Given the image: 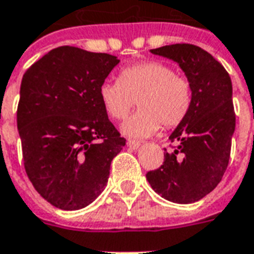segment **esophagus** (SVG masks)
Here are the masks:
<instances>
[{"instance_id":"34e87169","label":"esophagus","mask_w":254,"mask_h":254,"mask_svg":"<svg viewBox=\"0 0 254 254\" xmlns=\"http://www.w3.org/2000/svg\"><path fill=\"white\" fill-rule=\"evenodd\" d=\"M127 147L132 149H137L140 145H141V143L140 141H137V140H127Z\"/></svg>"}]
</instances>
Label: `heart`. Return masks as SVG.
I'll list each match as a JSON object with an SVG mask.
<instances>
[{"label": "heart", "instance_id": "heart-1", "mask_svg": "<svg viewBox=\"0 0 254 254\" xmlns=\"http://www.w3.org/2000/svg\"><path fill=\"white\" fill-rule=\"evenodd\" d=\"M99 99L107 116L122 121L134 100L138 111L127 120L122 130L127 136L145 137L163 129H173L185 121L193 103V88L185 76L160 61L133 64L121 69L118 81L105 83Z\"/></svg>", "mask_w": 254, "mask_h": 254}]
</instances>
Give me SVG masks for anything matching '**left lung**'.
Masks as SVG:
<instances>
[{"label": "left lung", "mask_w": 254, "mask_h": 254, "mask_svg": "<svg viewBox=\"0 0 254 254\" xmlns=\"http://www.w3.org/2000/svg\"><path fill=\"white\" fill-rule=\"evenodd\" d=\"M151 53L180 64L191 84L193 103L169 137L177 147L165 148L163 165L148 171L147 180L169 201H198L218 187L229 166L235 129L231 78L222 64L194 45L176 43Z\"/></svg>", "instance_id": "obj_1"}]
</instances>
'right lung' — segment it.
<instances>
[{
  "label": "right lung",
  "mask_w": 254,
  "mask_h": 254,
  "mask_svg": "<svg viewBox=\"0 0 254 254\" xmlns=\"http://www.w3.org/2000/svg\"><path fill=\"white\" fill-rule=\"evenodd\" d=\"M118 63L106 53L61 46L23 76L17 129L24 169L54 207L74 211L94 201L125 147L99 99L100 85Z\"/></svg>",
  "instance_id": "add662e5"
}]
</instances>
